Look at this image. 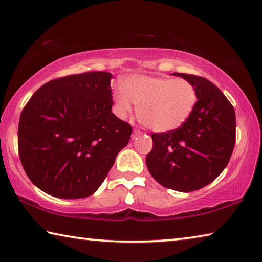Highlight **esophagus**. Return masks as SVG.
<instances>
[{"label":"esophagus","instance_id":"esophagus-1","mask_svg":"<svg viewBox=\"0 0 262 262\" xmlns=\"http://www.w3.org/2000/svg\"><path fill=\"white\" fill-rule=\"evenodd\" d=\"M140 134H141V132H140V130H138V129H134V130H133L132 138H133V139H135V138H136V136H139Z\"/></svg>","mask_w":262,"mask_h":262}]
</instances>
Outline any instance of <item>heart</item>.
Masks as SVG:
<instances>
[{"label":"heart","mask_w":262,"mask_h":262,"mask_svg":"<svg viewBox=\"0 0 262 262\" xmlns=\"http://www.w3.org/2000/svg\"><path fill=\"white\" fill-rule=\"evenodd\" d=\"M114 111L126 119L135 105L149 128L159 133L175 130L189 116L197 102L194 86L185 79L134 74L113 92Z\"/></svg>","instance_id":"heart-1"}]
</instances>
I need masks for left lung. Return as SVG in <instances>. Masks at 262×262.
<instances>
[{
    "mask_svg": "<svg viewBox=\"0 0 262 262\" xmlns=\"http://www.w3.org/2000/svg\"><path fill=\"white\" fill-rule=\"evenodd\" d=\"M190 81L197 102L189 119L175 130L151 134L146 164L165 188L190 192L221 175L235 144V113L221 90L205 78L172 73Z\"/></svg>",
    "mask_w": 262,
    "mask_h": 262,
    "instance_id": "1",
    "label": "left lung"
}]
</instances>
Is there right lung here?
I'll list each match as a JSON object with an SVG mask.
<instances>
[{
	"label": "right lung",
	"mask_w": 262,
	"mask_h": 262,
	"mask_svg": "<svg viewBox=\"0 0 262 262\" xmlns=\"http://www.w3.org/2000/svg\"><path fill=\"white\" fill-rule=\"evenodd\" d=\"M110 72L47 82L20 113L18 152L37 188L63 199L93 194L127 146L132 126L112 113Z\"/></svg>",
	"instance_id": "add662e5"
}]
</instances>
